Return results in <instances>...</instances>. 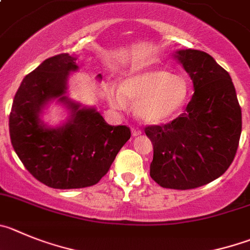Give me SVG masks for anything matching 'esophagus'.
Masks as SVG:
<instances>
[{
    "instance_id": "1",
    "label": "esophagus",
    "mask_w": 250,
    "mask_h": 250,
    "mask_svg": "<svg viewBox=\"0 0 250 250\" xmlns=\"http://www.w3.org/2000/svg\"><path fill=\"white\" fill-rule=\"evenodd\" d=\"M131 135L132 136H139V135H141V130L139 127H132Z\"/></svg>"
}]
</instances>
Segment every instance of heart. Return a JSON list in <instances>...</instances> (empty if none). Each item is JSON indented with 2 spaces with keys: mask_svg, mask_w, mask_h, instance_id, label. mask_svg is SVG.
<instances>
[{
  "mask_svg": "<svg viewBox=\"0 0 250 250\" xmlns=\"http://www.w3.org/2000/svg\"><path fill=\"white\" fill-rule=\"evenodd\" d=\"M188 85L182 75L168 70H135L120 80L119 89L107 86L106 97L111 105L125 107L134 102V111L143 123L159 125L171 120L182 109L187 99Z\"/></svg>",
  "mask_w": 250,
  "mask_h": 250,
  "instance_id": "heart-1",
  "label": "heart"
}]
</instances>
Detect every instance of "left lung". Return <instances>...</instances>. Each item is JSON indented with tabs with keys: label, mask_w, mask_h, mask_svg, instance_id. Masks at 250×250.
Masks as SVG:
<instances>
[{
	"label": "left lung",
	"mask_w": 250,
	"mask_h": 250,
	"mask_svg": "<svg viewBox=\"0 0 250 250\" xmlns=\"http://www.w3.org/2000/svg\"><path fill=\"white\" fill-rule=\"evenodd\" d=\"M172 57L189 75L194 93L178 118L146 127L153 145L150 176L164 188L189 189L221 177L230 166L242 110L230 75L213 57L196 49H178Z\"/></svg>",
	"instance_id": "obj_1"
}]
</instances>
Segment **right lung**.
<instances>
[{"mask_svg": "<svg viewBox=\"0 0 250 250\" xmlns=\"http://www.w3.org/2000/svg\"><path fill=\"white\" fill-rule=\"evenodd\" d=\"M78 69L77 57L68 53L45 59L22 80L10 114L13 150L29 173L52 188L98 183L131 136L127 126L106 124L95 106L70 99L68 80ZM53 101L68 114L56 127L42 120Z\"/></svg>", "mask_w": 250, "mask_h": 250, "instance_id": "add662e5", "label": "right lung"}]
</instances>
